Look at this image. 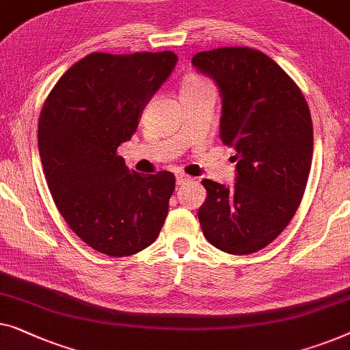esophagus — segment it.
Listing matches in <instances>:
<instances>
[{
	"mask_svg": "<svg viewBox=\"0 0 350 350\" xmlns=\"http://www.w3.org/2000/svg\"><path fill=\"white\" fill-rule=\"evenodd\" d=\"M189 180H191L189 176L185 175V174H176V185H185Z\"/></svg>",
	"mask_w": 350,
	"mask_h": 350,
	"instance_id": "34e87169",
	"label": "esophagus"
}]
</instances>
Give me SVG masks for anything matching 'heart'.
<instances>
[{
	"mask_svg": "<svg viewBox=\"0 0 350 350\" xmlns=\"http://www.w3.org/2000/svg\"><path fill=\"white\" fill-rule=\"evenodd\" d=\"M208 82H206L205 79L199 77V75H191V77H187L185 82H183V87L181 90H196V88H202V87H208Z\"/></svg>",
	"mask_w": 350,
	"mask_h": 350,
	"instance_id": "obj_1",
	"label": "heart"
}]
</instances>
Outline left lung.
Returning a JSON list of instances; mask_svg holds the SVG:
<instances>
[{
  "instance_id": "1",
  "label": "left lung",
  "mask_w": 350,
  "mask_h": 350,
  "mask_svg": "<svg viewBox=\"0 0 350 350\" xmlns=\"http://www.w3.org/2000/svg\"><path fill=\"white\" fill-rule=\"evenodd\" d=\"M192 64L221 90L219 137L238 159L232 187L202 180V232L217 250L252 254L286 229L305 194L312 159L310 107L297 83L259 50L215 49L196 53Z\"/></svg>"
}]
</instances>
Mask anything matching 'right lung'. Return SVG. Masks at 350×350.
Listing matches in <instances>:
<instances>
[{"label":"right lung","mask_w":350,"mask_h":350,"mask_svg":"<svg viewBox=\"0 0 350 350\" xmlns=\"http://www.w3.org/2000/svg\"><path fill=\"white\" fill-rule=\"evenodd\" d=\"M176 62L174 52L90 53L66 70L40 110L38 146L55 205L103 254L133 256L164 226L175 175H140L116 150Z\"/></svg>","instance_id":"obj_1"}]
</instances>
